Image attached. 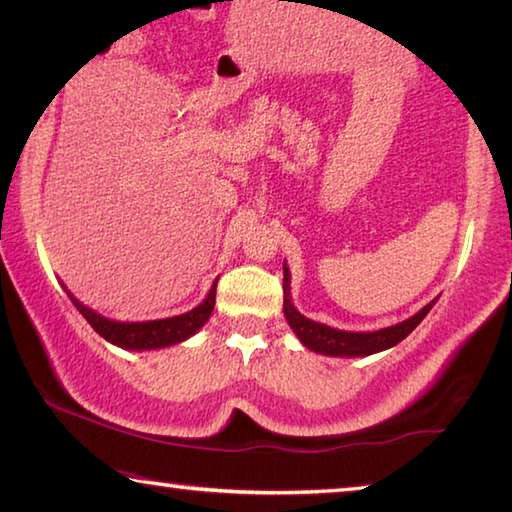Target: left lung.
<instances>
[{"mask_svg":"<svg viewBox=\"0 0 512 512\" xmlns=\"http://www.w3.org/2000/svg\"><path fill=\"white\" fill-rule=\"evenodd\" d=\"M291 273L284 262V318H287L289 327L296 332L300 343L309 348L311 352L327 354V357H368L381 350H388L404 341L415 327L422 323V318L429 314L431 307L436 305V300H431L429 305H424L418 314L402 320V323L375 329V332H345V329H336L323 323H316L307 316H302L300 311L293 307L291 302Z\"/></svg>","mask_w":512,"mask_h":512,"instance_id":"obj_1","label":"left lung"}]
</instances>
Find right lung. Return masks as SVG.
Segmentation results:
<instances>
[{"label": "right lung", "mask_w": 512, "mask_h": 512, "mask_svg": "<svg viewBox=\"0 0 512 512\" xmlns=\"http://www.w3.org/2000/svg\"><path fill=\"white\" fill-rule=\"evenodd\" d=\"M216 282L214 280L210 293H207L201 305L194 307L192 311L180 316L162 318V320H144V323H121V320H110L106 316L97 314V311L85 307L83 302L76 300L72 293L67 291L69 300L74 302V307L81 311L83 318L92 325L94 332L103 336L108 343L119 345L124 350H160L169 348V345H178L187 341L189 336H194L201 329L207 318L212 316L214 302H216Z\"/></svg>", "instance_id": "obj_1"}]
</instances>
